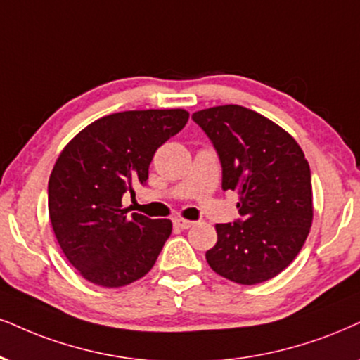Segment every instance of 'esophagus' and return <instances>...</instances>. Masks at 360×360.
Here are the masks:
<instances>
[{
    "label": "esophagus",
    "mask_w": 360,
    "mask_h": 360,
    "mask_svg": "<svg viewBox=\"0 0 360 360\" xmlns=\"http://www.w3.org/2000/svg\"><path fill=\"white\" fill-rule=\"evenodd\" d=\"M173 225H175L176 229L185 230V229H190V227H192L193 221H192V220H185V219H175V220H173Z\"/></svg>",
    "instance_id": "obj_1"
}]
</instances>
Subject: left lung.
<instances>
[{
    "mask_svg": "<svg viewBox=\"0 0 360 360\" xmlns=\"http://www.w3.org/2000/svg\"><path fill=\"white\" fill-rule=\"evenodd\" d=\"M192 118L219 155L221 188L238 193L240 219L215 225L208 265L242 285L269 281L292 264L312 225L309 162L285 130L245 106H214Z\"/></svg>",
    "mask_w": 360,
    "mask_h": 360,
    "instance_id": "8db88e82",
    "label": "left lung"
}]
</instances>
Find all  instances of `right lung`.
<instances>
[{
  "mask_svg": "<svg viewBox=\"0 0 360 360\" xmlns=\"http://www.w3.org/2000/svg\"><path fill=\"white\" fill-rule=\"evenodd\" d=\"M187 122L185 110L113 113L79 131L58 157L48 212L61 250L86 281L123 287L153 267L172 221L127 217L122 198L146 184L157 148Z\"/></svg>",
  "mask_w": 360,
  "mask_h": 360,
  "instance_id": "add662e5",
  "label": "right lung"
}]
</instances>
